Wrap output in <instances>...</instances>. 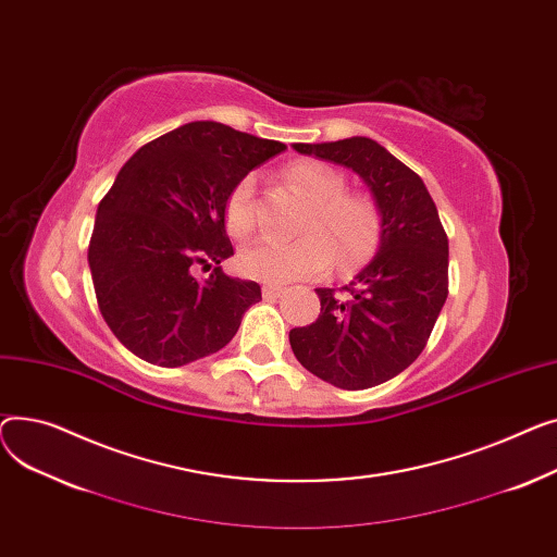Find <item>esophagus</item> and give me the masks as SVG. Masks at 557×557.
I'll return each instance as SVG.
<instances>
[{
  "label": "esophagus",
  "instance_id": "esophagus-1",
  "mask_svg": "<svg viewBox=\"0 0 557 557\" xmlns=\"http://www.w3.org/2000/svg\"><path fill=\"white\" fill-rule=\"evenodd\" d=\"M283 292H285V289H283L281 285H272V283H265V285H263V297H265V299H278Z\"/></svg>",
  "mask_w": 557,
  "mask_h": 557
}]
</instances>
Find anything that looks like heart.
Wrapping results in <instances>:
<instances>
[{"label":"heart","mask_w":557,"mask_h":557,"mask_svg":"<svg viewBox=\"0 0 557 557\" xmlns=\"http://www.w3.org/2000/svg\"><path fill=\"white\" fill-rule=\"evenodd\" d=\"M285 177L312 202L301 224L308 234L294 240L256 238L240 249L238 265L243 274L268 283H289L329 272L333 256L337 270L364 263L380 236V213L369 195L346 190V177L314 159L294 161ZM253 190L256 182L247 175L226 198L224 220L228 232L238 238L251 232L256 220Z\"/></svg>","instance_id":"1"}]
</instances>
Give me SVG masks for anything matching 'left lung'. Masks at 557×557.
I'll return each mask as SVG.
<instances>
[{
  "label": "left lung",
  "instance_id": "obj_1",
  "mask_svg": "<svg viewBox=\"0 0 557 557\" xmlns=\"http://www.w3.org/2000/svg\"><path fill=\"white\" fill-rule=\"evenodd\" d=\"M301 154L362 177L380 213L375 256L342 287H319V319L289 331L299 362L339 388L359 391L403 373L428 344L447 299L449 247L424 182L369 137L294 144Z\"/></svg>",
  "mask_w": 557,
  "mask_h": 557
}]
</instances>
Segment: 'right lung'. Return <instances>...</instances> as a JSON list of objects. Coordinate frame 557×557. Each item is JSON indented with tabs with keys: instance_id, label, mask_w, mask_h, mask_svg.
<instances>
[{
	"instance_id": "1",
	"label": "right lung",
	"mask_w": 557,
	"mask_h": 557,
	"mask_svg": "<svg viewBox=\"0 0 557 557\" xmlns=\"http://www.w3.org/2000/svg\"><path fill=\"white\" fill-rule=\"evenodd\" d=\"M287 146L215 121H193L139 148L98 205L89 270L116 339L157 367L218 352L260 301V285L226 276L224 228L232 188ZM198 264L219 268L209 280Z\"/></svg>"
}]
</instances>
